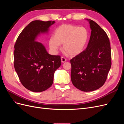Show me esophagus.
Masks as SVG:
<instances>
[{
  "label": "esophagus",
  "mask_w": 124,
  "mask_h": 124,
  "mask_svg": "<svg viewBox=\"0 0 124 124\" xmlns=\"http://www.w3.org/2000/svg\"><path fill=\"white\" fill-rule=\"evenodd\" d=\"M66 61H67L66 58H65L64 57H61V61H62V63L66 62Z\"/></svg>",
  "instance_id": "34e87169"
}]
</instances>
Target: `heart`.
I'll use <instances>...</instances> for the list:
<instances>
[{
  "label": "heart",
  "instance_id": "b5f03b06",
  "mask_svg": "<svg viewBox=\"0 0 124 124\" xmlns=\"http://www.w3.org/2000/svg\"><path fill=\"white\" fill-rule=\"evenodd\" d=\"M89 38L88 30L84 27L71 24H63L56 29L54 35L50 37L48 44L51 51L56 53L63 44V50L70 56L81 53Z\"/></svg>",
  "mask_w": 124,
  "mask_h": 124
}]
</instances>
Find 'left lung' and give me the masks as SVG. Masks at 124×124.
I'll return each instance as SVG.
<instances>
[{"instance_id":"1","label":"left lung","mask_w":124,"mask_h":124,"mask_svg":"<svg viewBox=\"0 0 124 124\" xmlns=\"http://www.w3.org/2000/svg\"><path fill=\"white\" fill-rule=\"evenodd\" d=\"M85 20L92 31L89 42L85 50L70 62L73 85L87 92L95 91L104 84L111 67V52L106 32L95 22Z\"/></svg>"}]
</instances>
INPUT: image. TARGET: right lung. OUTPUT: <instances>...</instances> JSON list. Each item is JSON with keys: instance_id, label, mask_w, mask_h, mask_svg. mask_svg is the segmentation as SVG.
<instances>
[{"instance_id": "obj_1", "label": "right lung", "mask_w": 124, "mask_h": 124, "mask_svg": "<svg viewBox=\"0 0 124 124\" xmlns=\"http://www.w3.org/2000/svg\"><path fill=\"white\" fill-rule=\"evenodd\" d=\"M55 23L39 20L31 22L15 44V70L22 85L31 92H41L50 88L55 71L61 65L59 56L49 54L44 45L37 41L41 34H47Z\"/></svg>"}]
</instances>
